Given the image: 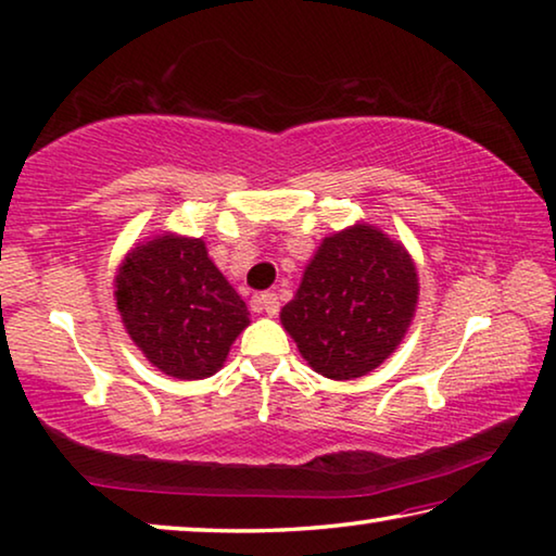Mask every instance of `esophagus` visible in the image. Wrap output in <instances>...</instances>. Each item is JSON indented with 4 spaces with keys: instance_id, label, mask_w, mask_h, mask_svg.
Wrapping results in <instances>:
<instances>
[{
    "instance_id": "34e87169",
    "label": "esophagus",
    "mask_w": 556,
    "mask_h": 556,
    "mask_svg": "<svg viewBox=\"0 0 556 556\" xmlns=\"http://www.w3.org/2000/svg\"><path fill=\"white\" fill-rule=\"evenodd\" d=\"M253 311L255 313H266V315H278V311H280V301H278V295L276 293H261V295H255L253 298Z\"/></svg>"
}]
</instances>
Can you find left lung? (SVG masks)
Segmentation results:
<instances>
[{
    "label": "left lung",
    "instance_id": "1",
    "mask_svg": "<svg viewBox=\"0 0 556 556\" xmlns=\"http://www.w3.org/2000/svg\"><path fill=\"white\" fill-rule=\"evenodd\" d=\"M417 295L405 245L378 226L355 224L323 238L280 323L315 372L355 380L403 343Z\"/></svg>",
    "mask_w": 556,
    "mask_h": 556
}]
</instances>
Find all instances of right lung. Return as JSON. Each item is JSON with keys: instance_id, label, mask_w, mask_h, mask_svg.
<instances>
[{"instance_id": "1", "label": "right lung", "mask_w": 556, "mask_h": 556, "mask_svg": "<svg viewBox=\"0 0 556 556\" xmlns=\"http://www.w3.org/2000/svg\"><path fill=\"white\" fill-rule=\"evenodd\" d=\"M114 301L134 345L176 380L218 372L251 323L249 307L213 266L203 238L170 230L124 255Z\"/></svg>"}]
</instances>
